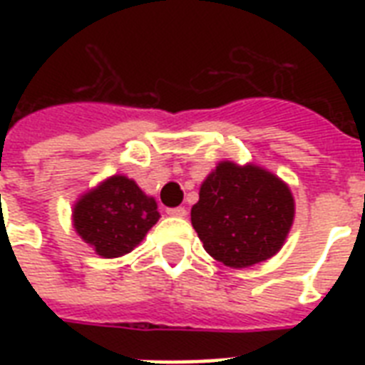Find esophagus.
<instances>
[{
  "instance_id": "obj_1",
  "label": "esophagus",
  "mask_w": 365,
  "mask_h": 365,
  "mask_svg": "<svg viewBox=\"0 0 365 365\" xmlns=\"http://www.w3.org/2000/svg\"><path fill=\"white\" fill-rule=\"evenodd\" d=\"M168 216L172 217H185L187 216V210L183 206H178V208H168Z\"/></svg>"
}]
</instances>
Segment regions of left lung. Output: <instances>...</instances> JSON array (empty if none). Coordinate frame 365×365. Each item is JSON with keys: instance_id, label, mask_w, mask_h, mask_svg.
Segmentation results:
<instances>
[{"instance_id": "1", "label": "left lung", "mask_w": 365, "mask_h": 365, "mask_svg": "<svg viewBox=\"0 0 365 365\" xmlns=\"http://www.w3.org/2000/svg\"><path fill=\"white\" fill-rule=\"evenodd\" d=\"M295 217L289 185L259 165L220 160L200 183L191 223L214 259L246 269L277 255Z\"/></svg>"}]
</instances>
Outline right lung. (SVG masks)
Masks as SVG:
<instances>
[{"instance_id": "1", "label": "right lung", "mask_w": 365, "mask_h": 365, "mask_svg": "<svg viewBox=\"0 0 365 365\" xmlns=\"http://www.w3.org/2000/svg\"><path fill=\"white\" fill-rule=\"evenodd\" d=\"M159 217L153 197L143 193L125 174L106 178L85 191L71 208L76 233L106 259L132 252Z\"/></svg>"}]
</instances>
